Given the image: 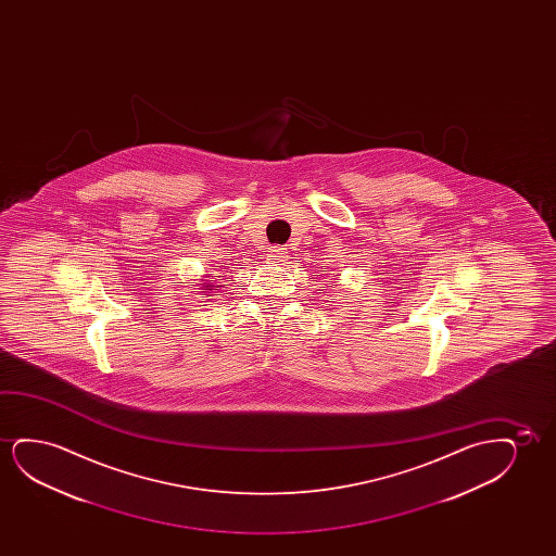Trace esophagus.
<instances>
[{
    "instance_id": "1",
    "label": "esophagus",
    "mask_w": 556,
    "mask_h": 556,
    "mask_svg": "<svg viewBox=\"0 0 556 556\" xmlns=\"http://www.w3.org/2000/svg\"><path fill=\"white\" fill-rule=\"evenodd\" d=\"M285 254H287V252H285L282 247H271V249H269V258L275 260V262H282V260L287 258Z\"/></svg>"
}]
</instances>
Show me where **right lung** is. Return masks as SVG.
Instances as JSON below:
<instances>
[{"instance_id": "add662e5", "label": "right lung", "mask_w": 556, "mask_h": 556, "mask_svg": "<svg viewBox=\"0 0 556 556\" xmlns=\"http://www.w3.org/2000/svg\"><path fill=\"white\" fill-rule=\"evenodd\" d=\"M208 287H211V285H205V289H203V290H213V289H208Z\"/></svg>"}]
</instances>
